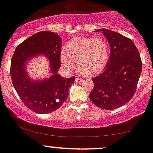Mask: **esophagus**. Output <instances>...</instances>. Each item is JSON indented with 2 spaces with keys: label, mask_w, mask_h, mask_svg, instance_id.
Returning a JSON list of instances; mask_svg holds the SVG:
<instances>
[{
  "label": "esophagus",
  "mask_w": 153,
  "mask_h": 153,
  "mask_svg": "<svg viewBox=\"0 0 153 153\" xmlns=\"http://www.w3.org/2000/svg\"><path fill=\"white\" fill-rule=\"evenodd\" d=\"M83 81H84V80L82 79L78 78V77H77V78H76V79H75V82H76V83H79V84L83 82Z\"/></svg>",
  "instance_id": "34e87169"
}]
</instances>
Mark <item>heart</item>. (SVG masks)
<instances>
[{"label":"heart","mask_w":153,"mask_h":153,"mask_svg":"<svg viewBox=\"0 0 153 153\" xmlns=\"http://www.w3.org/2000/svg\"><path fill=\"white\" fill-rule=\"evenodd\" d=\"M109 55V45L104 39L82 36L67 43L65 50L60 52V60L67 71L74 68L76 60L77 68L83 74L93 76L106 68Z\"/></svg>","instance_id":"obj_1"}]
</instances>
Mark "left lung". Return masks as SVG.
Instances as JSON below:
<instances>
[{"label": "left lung", "mask_w": 153, "mask_h": 153, "mask_svg": "<svg viewBox=\"0 0 153 153\" xmlns=\"http://www.w3.org/2000/svg\"><path fill=\"white\" fill-rule=\"evenodd\" d=\"M110 45L106 68L93 79L94 87L90 94L92 102L103 109H114L127 103L134 96L142 72L140 55L134 42L120 33L99 29Z\"/></svg>", "instance_id": "1"}]
</instances>
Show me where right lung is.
<instances>
[{"instance_id":"1","label":"right lung","mask_w":153,"mask_h":153,"mask_svg":"<svg viewBox=\"0 0 153 153\" xmlns=\"http://www.w3.org/2000/svg\"><path fill=\"white\" fill-rule=\"evenodd\" d=\"M61 44V38L57 33L41 31L18 45L11 58L10 74L14 88L25 105L36 113L56 111L66 101L68 89L74 82V76L64 78L58 74ZM39 55L49 60L52 75L49 78L33 80L27 73V63Z\"/></svg>"}]
</instances>
